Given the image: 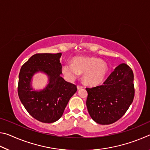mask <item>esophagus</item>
Masks as SVG:
<instances>
[{
	"instance_id": "esophagus-1",
	"label": "esophagus",
	"mask_w": 150,
	"mask_h": 150,
	"mask_svg": "<svg viewBox=\"0 0 150 150\" xmlns=\"http://www.w3.org/2000/svg\"><path fill=\"white\" fill-rule=\"evenodd\" d=\"M83 88V86H82V85H77V88L78 89H81V88Z\"/></svg>"
}]
</instances>
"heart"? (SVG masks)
<instances>
[{
  "label": "heart",
  "instance_id": "b5f03b06",
  "mask_svg": "<svg viewBox=\"0 0 150 150\" xmlns=\"http://www.w3.org/2000/svg\"><path fill=\"white\" fill-rule=\"evenodd\" d=\"M63 74L69 80L77 78L83 73V80L88 85H97L102 82L108 72L106 63L92 57H76L73 63H66L63 66Z\"/></svg>",
  "mask_w": 150,
  "mask_h": 150
}]
</instances>
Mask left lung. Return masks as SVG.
Instances as JSON below:
<instances>
[{"mask_svg":"<svg viewBox=\"0 0 150 150\" xmlns=\"http://www.w3.org/2000/svg\"><path fill=\"white\" fill-rule=\"evenodd\" d=\"M86 90V105L93 120L103 125L112 124L122 117L133 102L135 90L132 70L122 63L102 85Z\"/></svg>","mask_w":150,"mask_h":150,"instance_id":"1","label":"left lung"}]
</instances>
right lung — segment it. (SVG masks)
<instances>
[{"label": "right lung", "instance_id": "1", "mask_svg": "<svg viewBox=\"0 0 150 150\" xmlns=\"http://www.w3.org/2000/svg\"><path fill=\"white\" fill-rule=\"evenodd\" d=\"M58 54H36L22 66L19 73L18 94L26 110L32 117L44 123H52L62 117L77 86L61 77L62 65ZM47 74L49 83L40 91H32L31 78L35 72Z\"/></svg>", "mask_w": 150, "mask_h": 150}]
</instances>
